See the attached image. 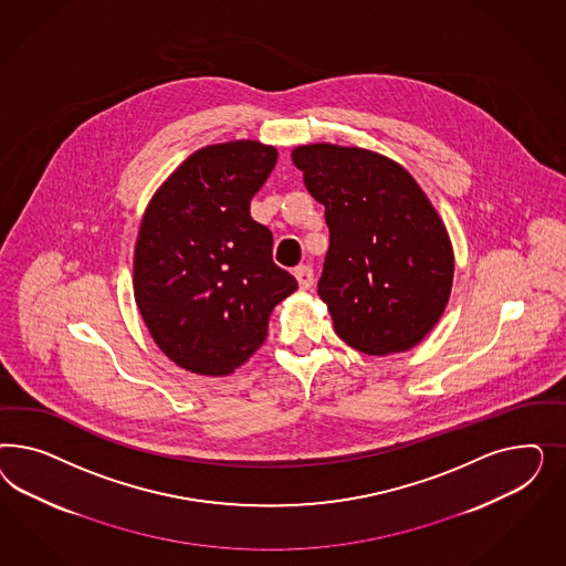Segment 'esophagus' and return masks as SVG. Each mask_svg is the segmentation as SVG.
<instances>
[{"label":"esophagus","mask_w":566,"mask_h":566,"mask_svg":"<svg viewBox=\"0 0 566 566\" xmlns=\"http://www.w3.org/2000/svg\"><path fill=\"white\" fill-rule=\"evenodd\" d=\"M294 277L298 280V286L303 291H308L313 286V268L311 265H298L294 268Z\"/></svg>","instance_id":"obj_1"}]
</instances>
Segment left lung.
Listing matches in <instances>:
<instances>
[{
	"label": "left lung",
	"mask_w": 566,
	"mask_h": 566,
	"mask_svg": "<svg viewBox=\"0 0 566 566\" xmlns=\"http://www.w3.org/2000/svg\"><path fill=\"white\" fill-rule=\"evenodd\" d=\"M292 161L326 207L317 294L344 343L367 355L409 350L444 311L454 255L444 223L409 171L384 155L315 143Z\"/></svg>",
	"instance_id": "8db88e82"
}]
</instances>
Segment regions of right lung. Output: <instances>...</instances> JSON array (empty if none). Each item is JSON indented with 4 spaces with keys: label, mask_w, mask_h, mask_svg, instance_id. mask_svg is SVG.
<instances>
[{
    "label": "right lung",
    "mask_w": 566,
    "mask_h": 566,
    "mask_svg": "<svg viewBox=\"0 0 566 566\" xmlns=\"http://www.w3.org/2000/svg\"><path fill=\"white\" fill-rule=\"evenodd\" d=\"M277 159L258 140L209 145L155 192L135 249V298L155 344L182 369L232 374L298 289L272 259L274 237L251 199Z\"/></svg>",
    "instance_id": "obj_1"
}]
</instances>
